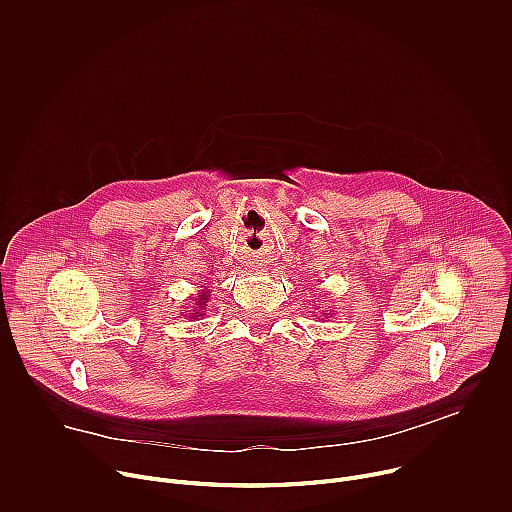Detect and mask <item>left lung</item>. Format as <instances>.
Returning <instances> with one entry per match:
<instances>
[{
  "label": "left lung",
  "instance_id": "8db88e82",
  "mask_svg": "<svg viewBox=\"0 0 512 512\" xmlns=\"http://www.w3.org/2000/svg\"><path fill=\"white\" fill-rule=\"evenodd\" d=\"M330 316H332V314H330V310H326V312H324V318H330Z\"/></svg>",
  "mask_w": 512,
  "mask_h": 512
}]
</instances>
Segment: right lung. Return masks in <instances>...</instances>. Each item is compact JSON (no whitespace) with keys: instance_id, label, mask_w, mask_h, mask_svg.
I'll use <instances>...</instances> for the list:
<instances>
[{"instance_id":"obj_1","label":"right lung","mask_w":512,"mask_h":512,"mask_svg":"<svg viewBox=\"0 0 512 512\" xmlns=\"http://www.w3.org/2000/svg\"><path fill=\"white\" fill-rule=\"evenodd\" d=\"M208 298H210V291H208V289H202L200 296H196V306H194L192 314H188V318L198 320L200 316H204V308H206V304H208Z\"/></svg>"}]
</instances>
